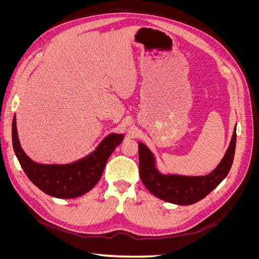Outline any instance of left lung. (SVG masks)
<instances>
[{
    "mask_svg": "<svg viewBox=\"0 0 259 259\" xmlns=\"http://www.w3.org/2000/svg\"><path fill=\"white\" fill-rule=\"evenodd\" d=\"M237 144V130L234 128L231 142L222 162L206 176L162 175L154 166V158L149 149L140 144L139 176L145 187L156 198L178 205H190L205 198L228 175L231 168Z\"/></svg>",
    "mask_w": 259,
    "mask_h": 259,
    "instance_id": "1",
    "label": "left lung"
}]
</instances>
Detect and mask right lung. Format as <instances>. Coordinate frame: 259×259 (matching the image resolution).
<instances>
[{"label":"right lung","instance_id":"add662e5","mask_svg":"<svg viewBox=\"0 0 259 259\" xmlns=\"http://www.w3.org/2000/svg\"><path fill=\"white\" fill-rule=\"evenodd\" d=\"M12 136L15 154L28 178L43 192L61 199L76 198L90 191L103 175L109 156L123 139V135L111 134L103 140L96 151L81 161L67 165H43L33 162L23 152L15 116Z\"/></svg>","mask_w":259,"mask_h":259}]
</instances>
